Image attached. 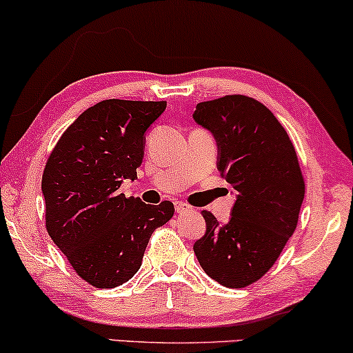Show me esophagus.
Segmentation results:
<instances>
[{
  "instance_id": "34e87169",
  "label": "esophagus",
  "mask_w": 353,
  "mask_h": 353,
  "mask_svg": "<svg viewBox=\"0 0 353 353\" xmlns=\"http://www.w3.org/2000/svg\"><path fill=\"white\" fill-rule=\"evenodd\" d=\"M175 210L176 214H188V212H192V207L186 202H175Z\"/></svg>"
}]
</instances>
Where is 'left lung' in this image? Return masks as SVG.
<instances>
[{"instance_id": "left-lung-1", "label": "left lung", "mask_w": 353, "mask_h": 353, "mask_svg": "<svg viewBox=\"0 0 353 353\" xmlns=\"http://www.w3.org/2000/svg\"><path fill=\"white\" fill-rule=\"evenodd\" d=\"M192 117L214 133L220 176L238 192L228 223L202 210L205 234L192 248L212 279L245 288L273 267L297 226L305 194L297 152L272 110L249 96L204 101Z\"/></svg>"}]
</instances>
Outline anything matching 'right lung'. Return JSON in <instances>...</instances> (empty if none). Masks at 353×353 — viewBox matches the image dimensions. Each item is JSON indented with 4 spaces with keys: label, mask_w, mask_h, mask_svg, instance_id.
Returning <instances> with one entry per match:
<instances>
[{
    "label": "right lung",
    "mask_w": 353,
    "mask_h": 353,
    "mask_svg": "<svg viewBox=\"0 0 353 353\" xmlns=\"http://www.w3.org/2000/svg\"><path fill=\"white\" fill-rule=\"evenodd\" d=\"M167 101L105 99L62 133L41 178L46 230L72 268L91 286H122L141 267L154 230L173 204H144L119 191L134 180L144 133Z\"/></svg>",
    "instance_id": "1"
}]
</instances>
